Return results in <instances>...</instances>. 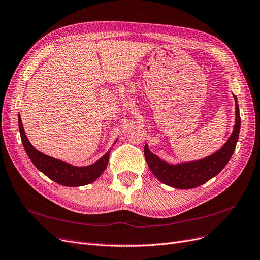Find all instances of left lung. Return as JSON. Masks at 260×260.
Returning a JSON list of instances; mask_svg holds the SVG:
<instances>
[{
  "label": "left lung",
  "instance_id": "obj_1",
  "mask_svg": "<svg viewBox=\"0 0 260 260\" xmlns=\"http://www.w3.org/2000/svg\"><path fill=\"white\" fill-rule=\"evenodd\" d=\"M234 98L236 105V118L232 136L219 150L208 157L195 161L171 164L152 153L147 144H145V159L155 177L172 188L186 190L204 184L225 168L235 151L241 126L238 100L235 95Z\"/></svg>",
  "mask_w": 260,
  "mask_h": 260
}]
</instances>
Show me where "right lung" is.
<instances>
[{
  "mask_svg": "<svg viewBox=\"0 0 260 260\" xmlns=\"http://www.w3.org/2000/svg\"><path fill=\"white\" fill-rule=\"evenodd\" d=\"M18 122L20 136H21V141L28 158L41 173H44L47 177L57 182L58 184L65 186L86 185L94 182L103 173V171L107 169L111 150H109L107 153H105V155H102L98 161L90 165L75 166L65 161L50 157V155H47L35 149L33 145L29 143L24 132L20 114L18 115ZM116 142L117 140L115 141V143Z\"/></svg>",
  "mask_w": 260,
  "mask_h": 260,
  "instance_id": "right-lung-1",
  "label": "right lung"
}]
</instances>
